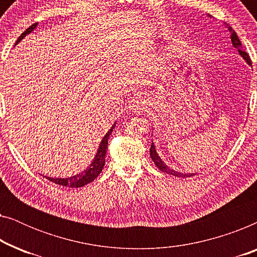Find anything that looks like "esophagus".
I'll use <instances>...</instances> for the list:
<instances>
[{"instance_id":"esophagus-1","label":"esophagus","mask_w":257,"mask_h":257,"mask_svg":"<svg viewBox=\"0 0 257 257\" xmlns=\"http://www.w3.org/2000/svg\"><path fill=\"white\" fill-rule=\"evenodd\" d=\"M144 106H145V100H144L143 97H137L135 99H132L130 101L128 108L133 112H138L140 110H143Z\"/></svg>"}]
</instances>
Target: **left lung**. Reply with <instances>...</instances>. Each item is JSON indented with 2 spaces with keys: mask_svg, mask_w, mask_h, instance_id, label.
Wrapping results in <instances>:
<instances>
[{
  "mask_svg": "<svg viewBox=\"0 0 257 257\" xmlns=\"http://www.w3.org/2000/svg\"><path fill=\"white\" fill-rule=\"evenodd\" d=\"M226 28L228 29V31H229V33H230V40H231V43H233V45H234V48H236L237 51H238V54L242 56V58H243L244 61L247 62L249 65H251L250 58H249L248 54L243 50V48H242V44H241L240 40H238L236 33H235V31L233 30V28L228 26V24H226ZM150 154H151V158H152L153 163L156 164V166L159 168L161 172H164V173L174 175V177H179V178H188V177H193V175H194V173H187V174L181 173V172H177V171L172 170V168L168 167L167 165L164 163L163 159H161V158L159 157V154L157 153L156 146H154L153 142H152V145H151V149H150Z\"/></svg>",
  "mask_w": 257,
  "mask_h": 257,
  "instance_id": "1",
  "label": "left lung"
}]
</instances>
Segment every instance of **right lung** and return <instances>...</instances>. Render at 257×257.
Listing matches in <instances>:
<instances>
[{
	"label": "right lung",
	"mask_w": 257,
	"mask_h": 257,
	"mask_svg": "<svg viewBox=\"0 0 257 257\" xmlns=\"http://www.w3.org/2000/svg\"><path fill=\"white\" fill-rule=\"evenodd\" d=\"M36 27H37V23L31 24V26L28 28V29L24 31L23 34H21V36L19 37V40L16 41L15 45L19 43V42L22 41L28 34H30L31 31L36 29ZM115 124H117V122H114V124L112 125V127L108 130V132L106 133V135L104 136L103 140H101L99 144V147H98L97 153H96V156H94V159L92 160V163H91L90 166L87 167L86 170H84L82 173H79L77 175H72V177H70V178H50V177H45V178H47L48 180L55 182V184H57L59 186H64V187H69V188L83 187V186L92 182L94 179H96L98 175L100 174V172L103 171V168H104L105 154H106V150H107V145H108L107 140H108V137L111 136L112 131H113Z\"/></svg>",
	"instance_id": "right-lung-1"
}]
</instances>
